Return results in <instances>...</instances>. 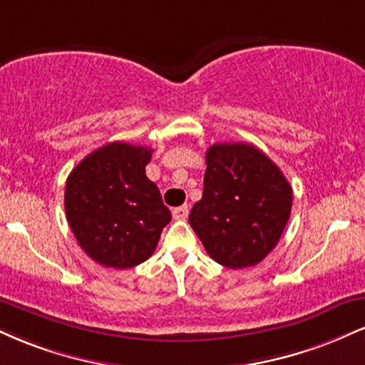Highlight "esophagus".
<instances>
[{"instance_id":"34e87169","label":"esophagus","mask_w":365,"mask_h":365,"mask_svg":"<svg viewBox=\"0 0 365 365\" xmlns=\"http://www.w3.org/2000/svg\"><path fill=\"white\" fill-rule=\"evenodd\" d=\"M173 219L175 221H185L187 216H188V207L187 205H182V207H175L173 209Z\"/></svg>"}]
</instances>
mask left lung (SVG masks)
I'll return each instance as SVG.
<instances>
[{"label": "left lung", "mask_w": 365, "mask_h": 365, "mask_svg": "<svg viewBox=\"0 0 365 365\" xmlns=\"http://www.w3.org/2000/svg\"><path fill=\"white\" fill-rule=\"evenodd\" d=\"M204 192L188 222L205 252L227 269L260 263L282 236L292 187L265 153L247 143L212 144Z\"/></svg>", "instance_id": "8db88e82"}]
</instances>
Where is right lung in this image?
<instances>
[{
    "instance_id": "obj_1",
    "label": "right lung",
    "mask_w": 365,
    "mask_h": 365,
    "mask_svg": "<svg viewBox=\"0 0 365 365\" xmlns=\"http://www.w3.org/2000/svg\"><path fill=\"white\" fill-rule=\"evenodd\" d=\"M153 149L110 143L90 153L66 180L64 209L91 260L130 269L156 250L171 221L156 183L146 177Z\"/></svg>"
}]
</instances>
